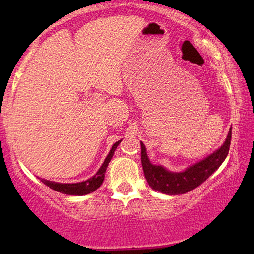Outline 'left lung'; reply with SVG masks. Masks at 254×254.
I'll use <instances>...</instances> for the list:
<instances>
[{
  "label": "left lung",
  "mask_w": 254,
  "mask_h": 254,
  "mask_svg": "<svg viewBox=\"0 0 254 254\" xmlns=\"http://www.w3.org/2000/svg\"><path fill=\"white\" fill-rule=\"evenodd\" d=\"M231 142V128L224 143L202 161L189 166L184 171L172 172L162 165L152 164L147 149L141 142V162L144 177L152 190L168 195H179L190 192L209 178L227 158Z\"/></svg>",
  "instance_id": "obj_1"
}]
</instances>
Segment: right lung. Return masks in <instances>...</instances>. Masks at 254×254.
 <instances>
[{
	"instance_id": "add662e5",
	"label": "right lung",
	"mask_w": 254,
	"mask_h": 254,
	"mask_svg": "<svg viewBox=\"0 0 254 254\" xmlns=\"http://www.w3.org/2000/svg\"><path fill=\"white\" fill-rule=\"evenodd\" d=\"M121 142V140H119L118 142H116L111 148V150L109 152V155L106 156L105 161L100 166L98 171L96 172L95 176H92L91 178L84 180V182H79V183H74V184H64V183H57V182H51V180H46V179H41L40 180L43 182L45 185L50 187V189L57 190V192L67 194V195H86V194L92 193L93 190H96L98 187H100L104 178H105V172L107 166H109V163L111 162V159L113 157L114 151L119 143Z\"/></svg>"
}]
</instances>
